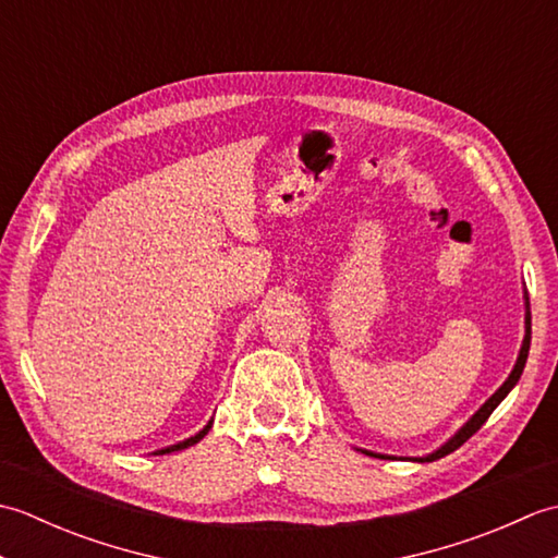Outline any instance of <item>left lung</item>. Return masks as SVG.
I'll return each instance as SVG.
<instances>
[{"instance_id": "left-lung-1", "label": "left lung", "mask_w": 558, "mask_h": 558, "mask_svg": "<svg viewBox=\"0 0 558 558\" xmlns=\"http://www.w3.org/2000/svg\"><path fill=\"white\" fill-rule=\"evenodd\" d=\"M530 336H532V324H530V300H527V292H525V338H523V345H520V352H518V360H515V364H513V369H511V374H508V378L506 381L499 386V390H496V393L484 402V405L472 414V417L460 426V429L448 438V441L444 444V446H438L434 453H429V456H422V458H400V460H414V462H432V460H438V458H444V456H448V453H453L456 448H460L462 444L468 441V438L475 434L480 426L489 420V414L499 408V402L511 393V390L515 388V384L520 381V374H523V369H525V362H527V352H530ZM357 450H362V453H366V456H374V458H393V456H386V453H374V450H364V448H357Z\"/></svg>"}]
</instances>
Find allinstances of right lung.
<instances>
[{
    "label": "right lung",
    "mask_w": 558,
    "mask_h": 558,
    "mask_svg": "<svg viewBox=\"0 0 558 558\" xmlns=\"http://www.w3.org/2000/svg\"><path fill=\"white\" fill-rule=\"evenodd\" d=\"M210 426H213V420L204 426V429H201L198 434H194V436H189V438H184V441H180V444H174V446H168V448H160V450H156V453L153 456H165V453H174V450H184V448H189V446H194V444H198L201 438H204L208 432H210Z\"/></svg>",
    "instance_id": "add662e5"
}]
</instances>
